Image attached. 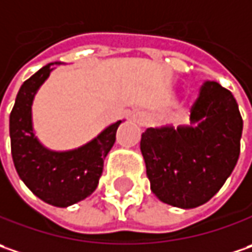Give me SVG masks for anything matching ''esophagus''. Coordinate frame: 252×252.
I'll return each mask as SVG.
<instances>
[{
  "instance_id": "obj_1",
  "label": "esophagus",
  "mask_w": 252,
  "mask_h": 252,
  "mask_svg": "<svg viewBox=\"0 0 252 252\" xmlns=\"http://www.w3.org/2000/svg\"><path fill=\"white\" fill-rule=\"evenodd\" d=\"M131 121H134L135 124L138 126H145V123H147V115L144 114L142 111H137V113H134V114L131 115Z\"/></svg>"
}]
</instances>
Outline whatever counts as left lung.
<instances>
[{"label":"left lung","instance_id":"left-lung-1","mask_svg":"<svg viewBox=\"0 0 252 252\" xmlns=\"http://www.w3.org/2000/svg\"><path fill=\"white\" fill-rule=\"evenodd\" d=\"M241 134L243 118L233 94L206 82L191 107L190 126L142 132L141 152L152 193L181 209L207 203L237 165Z\"/></svg>","mask_w":252,"mask_h":252}]
</instances>
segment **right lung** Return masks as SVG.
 Returning <instances> with one entry per match:
<instances>
[{
    "instance_id": "add662e5",
    "label": "right lung",
    "mask_w": 252,
    "mask_h": 252,
    "mask_svg": "<svg viewBox=\"0 0 252 252\" xmlns=\"http://www.w3.org/2000/svg\"><path fill=\"white\" fill-rule=\"evenodd\" d=\"M49 63L21 86L9 115L11 152L21 181L40 200L56 207H69L89 197L103 173L104 159L115 142L118 120L84 145L67 151L45 147L33 129L32 105L40 86L55 69Z\"/></svg>"
}]
</instances>
